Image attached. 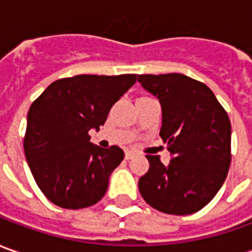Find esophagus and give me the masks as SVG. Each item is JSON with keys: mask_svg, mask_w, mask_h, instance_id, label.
<instances>
[{"mask_svg": "<svg viewBox=\"0 0 252 252\" xmlns=\"http://www.w3.org/2000/svg\"><path fill=\"white\" fill-rule=\"evenodd\" d=\"M135 155H136V153L132 152V151H126V160H129V159H132V158H134Z\"/></svg>", "mask_w": 252, "mask_h": 252, "instance_id": "esophagus-1", "label": "esophagus"}]
</instances>
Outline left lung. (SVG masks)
Masks as SVG:
<instances>
[{"mask_svg":"<svg viewBox=\"0 0 252 252\" xmlns=\"http://www.w3.org/2000/svg\"><path fill=\"white\" fill-rule=\"evenodd\" d=\"M138 82L160 101V136L171 155L167 166L159 156H146L149 170L139 178V192L163 213L198 212L227 177L229 116L205 83L186 75H138Z\"/></svg>","mask_w":252,"mask_h":252,"instance_id":"1","label":"left lung"}]
</instances>
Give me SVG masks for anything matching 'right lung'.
Wrapping results in <instances>:
<instances>
[{"label": "right lung", "mask_w": 252, "mask_h": 252, "mask_svg": "<svg viewBox=\"0 0 252 252\" xmlns=\"http://www.w3.org/2000/svg\"><path fill=\"white\" fill-rule=\"evenodd\" d=\"M135 81L134 74L76 75L53 82L32 103L25 156L36 184L54 205L81 209L106 194L124 152L93 145L89 131H99L111 106Z\"/></svg>", "instance_id": "obj_1"}]
</instances>
